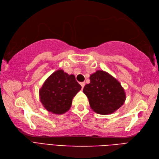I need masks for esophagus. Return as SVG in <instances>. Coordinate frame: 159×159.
<instances>
[{
	"label": "esophagus",
	"mask_w": 159,
	"mask_h": 159,
	"mask_svg": "<svg viewBox=\"0 0 159 159\" xmlns=\"http://www.w3.org/2000/svg\"><path fill=\"white\" fill-rule=\"evenodd\" d=\"M80 84L81 85V86H82V88H84V85H85V83L84 82H82V83H80Z\"/></svg>",
	"instance_id": "34e87169"
}]
</instances>
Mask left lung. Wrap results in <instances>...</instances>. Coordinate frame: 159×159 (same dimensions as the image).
Instances as JSON below:
<instances>
[{"instance_id": "left-lung-1", "label": "left lung", "mask_w": 159, "mask_h": 159, "mask_svg": "<svg viewBox=\"0 0 159 159\" xmlns=\"http://www.w3.org/2000/svg\"><path fill=\"white\" fill-rule=\"evenodd\" d=\"M90 83L84 86L83 93L91 109L101 115L115 112L124 104L125 90L120 82L104 70H98L90 76Z\"/></svg>"}]
</instances>
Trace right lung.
<instances>
[{
	"label": "right lung",
	"mask_w": 159,
	"mask_h": 159,
	"mask_svg": "<svg viewBox=\"0 0 159 159\" xmlns=\"http://www.w3.org/2000/svg\"><path fill=\"white\" fill-rule=\"evenodd\" d=\"M81 88L74 75H69L63 69H59L43 83L39 90V100L48 111L63 114L69 110L73 98Z\"/></svg>",
	"instance_id": "obj_1"
}]
</instances>
